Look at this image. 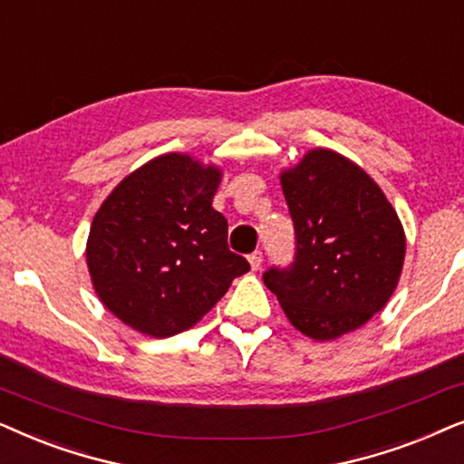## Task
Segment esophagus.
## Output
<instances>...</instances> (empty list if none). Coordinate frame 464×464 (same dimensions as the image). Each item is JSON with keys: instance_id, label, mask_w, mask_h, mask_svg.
<instances>
[{"instance_id": "obj_1", "label": "esophagus", "mask_w": 464, "mask_h": 464, "mask_svg": "<svg viewBox=\"0 0 464 464\" xmlns=\"http://www.w3.org/2000/svg\"><path fill=\"white\" fill-rule=\"evenodd\" d=\"M248 263H250L252 271L261 269V265H263V252H252V255L248 256Z\"/></svg>"}]
</instances>
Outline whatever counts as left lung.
<instances>
[{"label": "left lung", "instance_id": "obj_1", "mask_svg": "<svg viewBox=\"0 0 464 464\" xmlns=\"http://www.w3.org/2000/svg\"><path fill=\"white\" fill-rule=\"evenodd\" d=\"M280 184L296 256L263 276L290 324L316 342L361 329L384 310L405 261V231L384 190L361 165L314 148Z\"/></svg>", "mask_w": 464, "mask_h": 464}]
</instances>
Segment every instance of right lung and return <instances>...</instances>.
I'll use <instances>...</instances> for the list:
<instances>
[{
    "label": "right lung",
    "instance_id": "right-lung-1",
    "mask_svg": "<svg viewBox=\"0 0 464 464\" xmlns=\"http://www.w3.org/2000/svg\"><path fill=\"white\" fill-rule=\"evenodd\" d=\"M218 165L182 152L154 157L99 206L86 239L92 288L121 323L148 337L190 329L250 269L228 250L212 208Z\"/></svg>",
    "mask_w": 464,
    "mask_h": 464
}]
</instances>
